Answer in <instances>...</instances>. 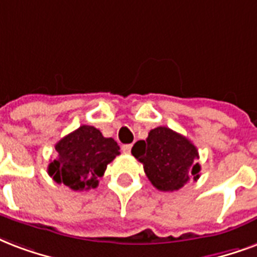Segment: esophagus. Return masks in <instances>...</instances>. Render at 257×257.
Listing matches in <instances>:
<instances>
[{
	"instance_id": "esophagus-1",
	"label": "esophagus",
	"mask_w": 257,
	"mask_h": 257,
	"mask_svg": "<svg viewBox=\"0 0 257 257\" xmlns=\"http://www.w3.org/2000/svg\"><path fill=\"white\" fill-rule=\"evenodd\" d=\"M122 152L124 154H131V150H132V144H125V146H122Z\"/></svg>"
}]
</instances>
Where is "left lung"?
I'll list each match as a JSON object with an SVG mask.
<instances>
[{
    "label": "left lung",
    "instance_id": "obj_1",
    "mask_svg": "<svg viewBox=\"0 0 257 257\" xmlns=\"http://www.w3.org/2000/svg\"><path fill=\"white\" fill-rule=\"evenodd\" d=\"M132 155L143 163L150 182L160 191L179 190L199 178L198 150L189 139L167 126H158L146 140L137 142Z\"/></svg>",
    "mask_w": 257,
    "mask_h": 257
}]
</instances>
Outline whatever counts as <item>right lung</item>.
Here are the masks:
<instances>
[{
    "mask_svg": "<svg viewBox=\"0 0 257 257\" xmlns=\"http://www.w3.org/2000/svg\"><path fill=\"white\" fill-rule=\"evenodd\" d=\"M56 159L48 166V174L56 183L75 191L95 189L107 164L120 155V147L103 137L97 128L82 125L55 146Z\"/></svg>",
    "mask_w": 257,
    "mask_h": 257,
    "instance_id": "1",
    "label": "right lung"
}]
</instances>
